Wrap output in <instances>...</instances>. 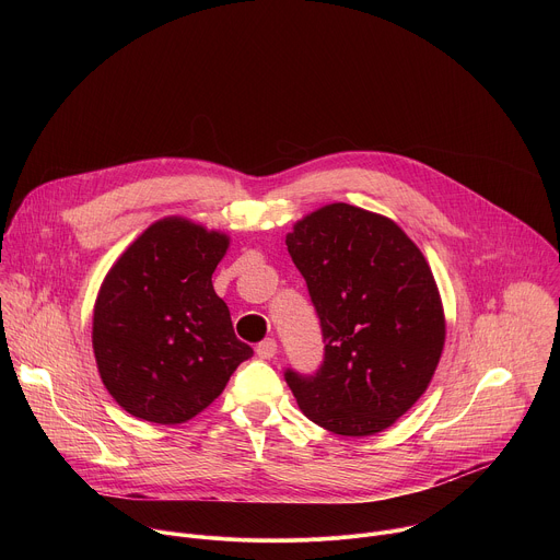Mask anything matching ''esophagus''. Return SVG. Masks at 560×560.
Here are the masks:
<instances>
[{
  "mask_svg": "<svg viewBox=\"0 0 560 560\" xmlns=\"http://www.w3.org/2000/svg\"><path fill=\"white\" fill-rule=\"evenodd\" d=\"M277 354V341L275 339H264L259 346H257V357L259 359H272Z\"/></svg>",
  "mask_w": 560,
  "mask_h": 560,
  "instance_id": "esophagus-1",
  "label": "esophagus"
}]
</instances>
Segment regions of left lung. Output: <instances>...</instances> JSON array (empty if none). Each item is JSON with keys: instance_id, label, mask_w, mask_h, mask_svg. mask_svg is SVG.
I'll list each match as a JSON object with an SVG mask.
<instances>
[{"instance_id": "8db88e82", "label": "left lung", "mask_w": 560, "mask_h": 560, "mask_svg": "<svg viewBox=\"0 0 560 560\" xmlns=\"http://www.w3.org/2000/svg\"><path fill=\"white\" fill-rule=\"evenodd\" d=\"M288 253L322 322L324 363L285 370L303 415L341 436H370L428 389L445 343L436 281L392 219L330 203L296 221Z\"/></svg>"}]
</instances>
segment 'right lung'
I'll list each match as a JSON object with an SVG mask.
<instances>
[{"mask_svg":"<svg viewBox=\"0 0 560 560\" xmlns=\"http://www.w3.org/2000/svg\"><path fill=\"white\" fill-rule=\"evenodd\" d=\"M228 244L223 232L168 217L145 228L106 275L93 350L106 389L128 415L162 425L190 421L253 357L212 288Z\"/></svg>","mask_w":560,"mask_h":560,"instance_id":"right-lung-1","label":"right lung"}]
</instances>
